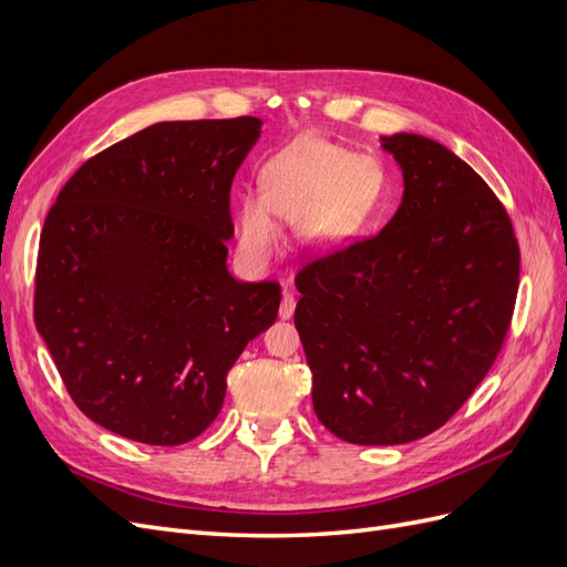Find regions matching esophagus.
Here are the masks:
<instances>
[{
    "label": "esophagus",
    "mask_w": 567,
    "mask_h": 567,
    "mask_svg": "<svg viewBox=\"0 0 567 567\" xmlns=\"http://www.w3.org/2000/svg\"><path fill=\"white\" fill-rule=\"evenodd\" d=\"M293 312H296V298H293V293H290V290H286L281 307H279V317L290 319V317H293Z\"/></svg>",
    "instance_id": "34e87169"
}]
</instances>
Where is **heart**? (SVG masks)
I'll return each instance as SVG.
<instances>
[{"mask_svg": "<svg viewBox=\"0 0 567 567\" xmlns=\"http://www.w3.org/2000/svg\"><path fill=\"white\" fill-rule=\"evenodd\" d=\"M260 196L238 203V248L250 262H269L281 248L279 219L298 221L312 250H333L362 229L379 208L383 173L348 148L298 136L262 163Z\"/></svg>", "mask_w": 567, "mask_h": 567, "instance_id": "1", "label": "heart"}]
</instances>
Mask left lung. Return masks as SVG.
<instances>
[{
  "label": "left lung",
  "instance_id": "8db88e82",
  "mask_svg": "<svg viewBox=\"0 0 567 567\" xmlns=\"http://www.w3.org/2000/svg\"><path fill=\"white\" fill-rule=\"evenodd\" d=\"M381 146L404 194L383 231L300 269L296 329L312 404L352 444H404L447 423L506 338L520 252L504 205L427 136Z\"/></svg>",
  "mask_w": 567,
  "mask_h": 567
}]
</instances>
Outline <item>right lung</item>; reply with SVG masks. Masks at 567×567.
Masks as SVG:
<instances>
[{"label": "right lung", "instance_id": "obj_1", "mask_svg": "<svg viewBox=\"0 0 567 567\" xmlns=\"http://www.w3.org/2000/svg\"><path fill=\"white\" fill-rule=\"evenodd\" d=\"M260 117L175 120L90 158L44 219L35 326L84 416L175 447L208 427L281 288L236 281L229 192Z\"/></svg>", "mask_w": 567, "mask_h": 567}]
</instances>
